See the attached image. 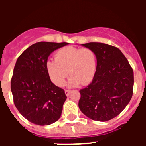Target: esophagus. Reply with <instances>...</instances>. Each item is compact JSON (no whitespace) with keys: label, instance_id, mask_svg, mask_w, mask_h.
Returning a JSON list of instances; mask_svg holds the SVG:
<instances>
[{"label":"esophagus","instance_id":"1","mask_svg":"<svg viewBox=\"0 0 146 146\" xmlns=\"http://www.w3.org/2000/svg\"><path fill=\"white\" fill-rule=\"evenodd\" d=\"M69 94H70V91L69 90H65V94L66 96H69Z\"/></svg>","mask_w":146,"mask_h":146}]
</instances>
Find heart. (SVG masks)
I'll list each match as a JSON object with an SVG mask.
<instances>
[{"mask_svg": "<svg viewBox=\"0 0 146 146\" xmlns=\"http://www.w3.org/2000/svg\"><path fill=\"white\" fill-rule=\"evenodd\" d=\"M55 60H49L46 67L50 79L56 86H64L68 77L72 86H86L94 79L96 68L95 52L89 48L68 46L60 49L55 55Z\"/></svg>", "mask_w": 146, "mask_h": 146, "instance_id": "obj_1", "label": "heart"}]
</instances>
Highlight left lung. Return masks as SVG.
Returning <instances> with one entry per match:
<instances>
[{"label":"left lung","instance_id":"8db88e82","mask_svg":"<svg viewBox=\"0 0 146 146\" xmlns=\"http://www.w3.org/2000/svg\"><path fill=\"white\" fill-rule=\"evenodd\" d=\"M82 45L95 52L97 65L92 82L80 91V110L94 121L113 119L132 97L133 69L117 47L98 42Z\"/></svg>","mask_w":146,"mask_h":146}]
</instances>
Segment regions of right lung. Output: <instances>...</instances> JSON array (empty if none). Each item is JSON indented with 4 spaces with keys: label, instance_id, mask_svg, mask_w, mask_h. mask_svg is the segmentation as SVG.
<instances>
[{
    "label": "right lung",
    "instance_id": "right-lung-1",
    "mask_svg": "<svg viewBox=\"0 0 146 146\" xmlns=\"http://www.w3.org/2000/svg\"><path fill=\"white\" fill-rule=\"evenodd\" d=\"M66 42H41L32 44L19 56L11 80L15 107L28 121L45 126L61 115L67 96L63 88L50 80L46 67L49 55Z\"/></svg>",
    "mask_w": 146,
    "mask_h": 146
}]
</instances>
